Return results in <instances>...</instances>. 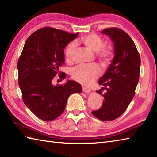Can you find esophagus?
Listing matches in <instances>:
<instances>
[{"mask_svg":"<svg viewBox=\"0 0 157 157\" xmlns=\"http://www.w3.org/2000/svg\"><path fill=\"white\" fill-rule=\"evenodd\" d=\"M82 91H83V92L86 93V94H89V93L91 92V89L89 88H86V87H85V86L82 87Z\"/></svg>","mask_w":157,"mask_h":157,"instance_id":"1","label":"esophagus"}]
</instances>
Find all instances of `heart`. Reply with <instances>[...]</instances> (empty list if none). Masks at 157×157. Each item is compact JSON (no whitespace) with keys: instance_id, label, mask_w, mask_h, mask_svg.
Wrapping results in <instances>:
<instances>
[{"instance_id":"b5f03b06","label":"heart","mask_w":157,"mask_h":157,"mask_svg":"<svg viewBox=\"0 0 157 157\" xmlns=\"http://www.w3.org/2000/svg\"><path fill=\"white\" fill-rule=\"evenodd\" d=\"M81 43L87 48L95 52V55L103 67L107 68L110 65L113 57V50L109 45H102L104 41L102 37L95 34H87L82 36ZM76 48L75 42H70L65 48L66 59L69 62L72 59ZM101 73L100 68L96 64L89 66H78L71 71L73 79L81 84L88 85L94 82Z\"/></svg>"}]
</instances>
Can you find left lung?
Returning a JSON list of instances; mask_svg holds the SVG:
<instances>
[{
	"label": "left lung",
	"mask_w": 157,
	"mask_h": 157,
	"mask_svg": "<svg viewBox=\"0 0 157 157\" xmlns=\"http://www.w3.org/2000/svg\"><path fill=\"white\" fill-rule=\"evenodd\" d=\"M102 33L110 37L113 44L114 57L105 75L98 80L104 100L100 109L92 114L103 121L120 117L134 97L139 79L140 58L136 47L125 32L117 28L104 29ZM100 89L96 92L102 95Z\"/></svg>",
	"instance_id": "8db88e82"
}]
</instances>
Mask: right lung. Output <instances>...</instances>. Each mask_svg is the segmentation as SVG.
Returning <instances> with one entry per match:
<instances>
[{
  "label": "right lung",
  "instance_id": "add662e5",
  "mask_svg": "<svg viewBox=\"0 0 157 157\" xmlns=\"http://www.w3.org/2000/svg\"><path fill=\"white\" fill-rule=\"evenodd\" d=\"M78 34L45 27L25 41L17 63L18 85L23 102L41 120H55L63 112L68 97L82 91L73 80L56 86L51 82L64 63L63 49ZM60 76L66 78L65 73Z\"/></svg>",
  "mask_w": 157,
  "mask_h": 157
}]
</instances>
